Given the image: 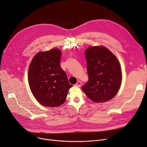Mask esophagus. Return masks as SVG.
Instances as JSON below:
<instances>
[{"mask_svg": "<svg viewBox=\"0 0 147 147\" xmlns=\"http://www.w3.org/2000/svg\"><path fill=\"white\" fill-rule=\"evenodd\" d=\"M75 86H82V82H81L80 81H78V82L75 84Z\"/></svg>", "mask_w": 147, "mask_h": 147, "instance_id": "esophagus-1", "label": "esophagus"}]
</instances>
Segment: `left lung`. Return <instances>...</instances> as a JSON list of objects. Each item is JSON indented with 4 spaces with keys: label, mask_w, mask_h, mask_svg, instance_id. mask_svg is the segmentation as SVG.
I'll return each mask as SVG.
<instances>
[{
    "label": "left lung",
    "mask_w": 147,
    "mask_h": 147,
    "mask_svg": "<svg viewBox=\"0 0 147 147\" xmlns=\"http://www.w3.org/2000/svg\"><path fill=\"white\" fill-rule=\"evenodd\" d=\"M88 81L82 90L94 102H104L116 96L121 86L122 71L117 58L104 47L85 50Z\"/></svg>",
    "instance_id": "obj_1"
}]
</instances>
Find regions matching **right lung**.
Here are the masks:
<instances>
[{
    "mask_svg": "<svg viewBox=\"0 0 147 147\" xmlns=\"http://www.w3.org/2000/svg\"><path fill=\"white\" fill-rule=\"evenodd\" d=\"M61 57V51L54 48L38 53L30 65V87L42 105L56 107L62 105L73 86L69 84L67 74L60 65Z\"/></svg>",
    "mask_w": 147,
    "mask_h": 147,
    "instance_id": "1",
    "label": "right lung"
}]
</instances>
